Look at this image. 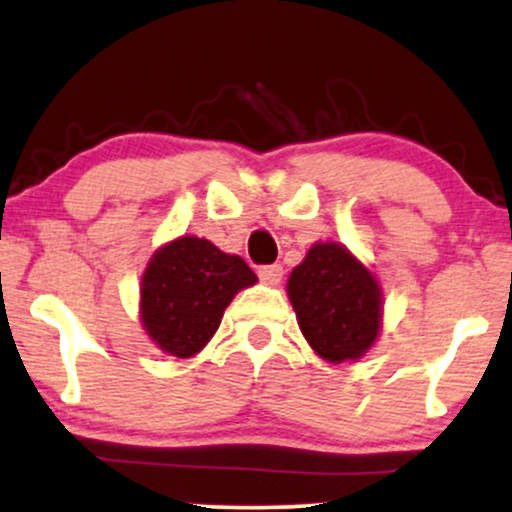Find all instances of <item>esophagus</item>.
<instances>
[{
	"mask_svg": "<svg viewBox=\"0 0 512 512\" xmlns=\"http://www.w3.org/2000/svg\"><path fill=\"white\" fill-rule=\"evenodd\" d=\"M258 278H261L263 285H270V287L280 285L282 266H280V263H273V266H261V268H258Z\"/></svg>",
	"mask_w": 512,
	"mask_h": 512,
	"instance_id": "1",
	"label": "esophagus"
}]
</instances>
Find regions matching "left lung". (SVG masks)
I'll return each instance as SVG.
<instances>
[{"label":"left lung","instance_id":"8db88e82","mask_svg":"<svg viewBox=\"0 0 512 512\" xmlns=\"http://www.w3.org/2000/svg\"><path fill=\"white\" fill-rule=\"evenodd\" d=\"M297 323L318 357L357 362L374 347L383 323L376 275L338 242H318L287 280Z\"/></svg>","mask_w":512,"mask_h":512}]
</instances>
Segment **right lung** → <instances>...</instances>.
I'll use <instances>...</instances> for the list:
<instances>
[{
  "mask_svg": "<svg viewBox=\"0 0 512 512\" xmlns=\"http://www.w3.org/2000/svg\"><path fill=\"white\" fill-rule=\"evenodd\" d=\"M256 280L244 258L184 234L160 246L143 270L141 326L162 352L189 359L220 328L234 294Z\"/></svg>",
  "mask_w": 512,
  "mask_h": 512,
  "instance_id": "obj_1",
  "label": "right lung"
}]
</instances>
